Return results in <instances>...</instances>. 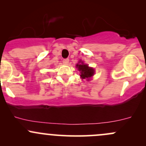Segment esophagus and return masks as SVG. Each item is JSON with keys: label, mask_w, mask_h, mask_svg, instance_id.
<instances>
[{"label": "esophagus", "mask_w": 146, "mask_h": 146, "mask_svg": "<svg viewBox=\"0 0 146 146\" xmlns=\"http://www.w3.org/2000/svg\"><path fill=\"white\" fill-rule=\"evenodd\" d=\"M63 63H64V64L67 65L69 63V59L68 58H65V59L63 60Z\"/></svg>", "instance_id": "esophagus-1"}]
</instances>
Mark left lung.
Listing matches in <instances>:
<instances>
[{"instance_id":"1","label":"left lung","mask_w":146,"mask_h":146,"mask_svg":"<svg viewBox=\"0 0 146 146\" xmlns=\"http://www.w3.org/2000/svg\"><path fill=\"white\" fill-rule=\"evenodd\" d=\"M76 67L78 68L79 71H80V77L82 79L90 78L94 75V69L92 68L88 67V65L82 64L76 65Z\"/></svg>"}]
</instances>
